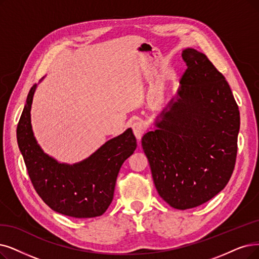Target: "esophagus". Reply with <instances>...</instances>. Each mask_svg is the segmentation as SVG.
Wrapping results in <instances>:
<instances>
[{
    "instance_id": "1",
    "label": "esophagus",
    "mask_w": 259,
    "mask_h": 259,
    "mask_svg": "<svg viewBox=\"0 0 259 259\" xmlns=\"http://www.w3.org/2000/svg\"><path fill=\"white\" fill-rule=\"evenodd\" d=\"M133 132H134V135L136 136V138L140 140L141 137L143 136L144 132H146V125H144L142 122L137 121L133 124Z\"/></svg>"
}]
</instances>
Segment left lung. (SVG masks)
Segmentation results:
<instances>
[{"label": "left lung", "mask_w": 259, "mask_h": 259, "mask_svg": "<svg viewBox=\"0 0 259 259\" xmlns=\"http://www.w3.org/2000/svg\"><path fill=\"white\" fill-rule=\"evenodd\" d=\"M187 69L141 144L155 187L173 208L189 209L224 189L236 162L239 109L229 82L205 54L183 51Z\"/></svg>", "instance_id": "8db88e82"}]
</instances>
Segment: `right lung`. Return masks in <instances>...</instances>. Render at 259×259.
I'll return each mask as SVG.
<instances>
[{
  "instance_id": "1",
  "label": "right lung",
  "mask_w": 259,
  "mask_h": 259,
  "mask_svg": "<svg viewBox=\"0 0 259 259\" xmlns=\"http://www.w3.org/2000/svg\"><path fill=\"white\" fill-rule=\"evenodd\" d=\"M36 84L30 88L17 126V140L35 190L50 208L73 218H95L110 205L122 163L137 148L132 128L108 140L90 157L59 163L44 153L30 124Z\"/></svg>"
}]
</instances>
